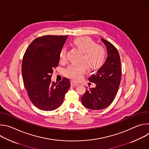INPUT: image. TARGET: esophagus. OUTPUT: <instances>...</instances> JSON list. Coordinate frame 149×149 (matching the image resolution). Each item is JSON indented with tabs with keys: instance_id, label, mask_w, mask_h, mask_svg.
<instances>
[{
	"instance_id": "esophagus-1",
	"label": "esophagus",
	"mask_w": 149,
	"mask_h": 149,
	"mask_svg": "<svg viewBox=\"0 0 149 149\" xmlns=\"http://www.w3.org/2000/svg\"><path fill=\"white\" fill-rule=\"evenodd\" d=\"M71 86L75 87V86H77V85H78V83L75 82V81H74V80H71Z\"/></svg>"
}]
</instances>
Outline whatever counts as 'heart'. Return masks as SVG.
Segmentation results:
<instances>
[{"mask_svg": "<svg viewBox=\"0 0 149 149\" xmlns=\"http://www.w3.org/2000/svg\"><path fill=\"white\" fill-rule=\"evenodd\" d=\"M72 45L81 52L79 62L84 63L89 70L98 69L103 64L105 59V51L101 46L96 45L90 38H77L73 40ZM66 55L67 49L62 48L59 54L61 62L66 60ZM84 66L82 64L70 65L65 71L66 76L75 80L79 79L86 71Z\"/></svg>", "mask_w": 149, "mask_h": 149, "instance_id": "obj_1", "label": "heart"}]
</instances>
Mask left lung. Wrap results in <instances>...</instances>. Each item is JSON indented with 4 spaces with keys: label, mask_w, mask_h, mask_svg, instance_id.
Listing matches in <instances>:
<instances>
[{
    "label": "left lung",
    "mask_w": 149,
    "mask_h": 149,
    "mask_svg": "<svg viewBox=\"0 0 149 149\" xmlns=\"http://www.w3.org/2000/svg\"><path fill=\"white\" fill-rule=\"evenodd\" d=\"M107 51V58L104 65L88 80L96 84L88 89L81 97L85 107L91 110H102L109 106L114 100L121 81L120 57L117 49L110 42L101 38Z\"/></svg>",
    "instance_id": "obj_1"
}]
</instances>
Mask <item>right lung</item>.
Segmentation results:
<instances>
[{
	"mask_svg": "<svg viewBox=\"0 0 149 149\" xmlns=\"http://www.w3.org/2000/svg\"><path fill=\"white\" fill-rule=\"evenodd\" d=\"M68 36L46 35L34 39L24 54L22 74L32 104L44 111L54 110L62 105L71 84L63 78L52 82L53 69L58 66L59 52Z\"/></svg>",
	"mask_w": 149,
	"mask_h": 149,
	"instance_id": "add662e5",
	"label": "right lung"
}]
</instances>
